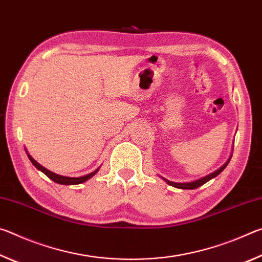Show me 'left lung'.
Wrapping results in <instances>:
<instances>
[{"mask_svg":"<svg viewBox=\"0 0 262 262\" xmlns=\"http://www.w3.org/2000/svg\"><path fill=\"white\" fill-rule=\"evenodd\" d=\"M228 164H229V161H228L227 163H225L223 166L220 167L217 171L212 172V173L206 176L205 178H201V179H199V180L192 181V183H172V181H168V180H166V179H164V180H165L166 183H167L168 185H170V186H173V187H177V188H181V189H195V188L200 187V186H202L203 184H206L207 181H209L210 179L215 178L216 176H219V174L221 173V172L223 171L225 167H227Z\"/></svg>","mask_w":262,"mask_h":262,"instance_id":"left-lung-1","label":"left lung"}]
</instances>
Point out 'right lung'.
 Instances as JSON below:
<instances>
[{"mask_svg":"<svg viewBox=\"0 0 262 262\" xmlns=\"http://www.w3.org/2000/svg\"><path fill=\"white\" fill-rule=\"evenodd\" d=\"M28 157L31 161V163L33 164V165L38 168V170H40L42 173H45L48 178L52 179L54 183L56 184H60V185H78V184H82L84 183V181H86L91 178V177H94L97 172H98V168H97L96 171L91 172V173H89L86 176H83V177H78V178H70V177H63V176H59L56 173H53V172H51L50 170H47V168H45L43 166H41L40 164L37 163L34 161V159L30 156V155L28 154Z\"/></svg>","mask_w":262,"mask_h":262,"instance_id":"add662e5","label":"right lung"}]
</instances>
